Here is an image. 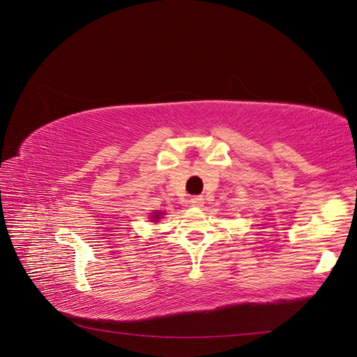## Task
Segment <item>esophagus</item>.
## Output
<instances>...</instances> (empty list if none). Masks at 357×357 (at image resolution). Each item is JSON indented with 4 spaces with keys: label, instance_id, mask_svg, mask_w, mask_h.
Wrapping results in <instances>:
<instances>
[{
    "label": "esophagus",
    "instance_id": "esophagus-1",
    "mask_svg": "<svg viewBox=\"0 0 357 357\" xmlns=\"http://www.w3.org/2000/svg\"><path fill=\"white\" fill-rule=\"evenodd\" d=\"M189 202H190V205H195V207H201V205L204 204V198L201 195H197V197H192L189 199Z\"/></svg>",
    "mask_w": 357,
    "mask_h": 357
}]
</instances>
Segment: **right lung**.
Wrapping results in <instances>:
<instances>
[{"instance_id": "1", "label": "right lung", "mask_w": 357, "mask_h": 357, "mask_svg": "<svg viewBox=\"0 0 357 357\" xmlns=\"http://www.w3.org/2000/svg\"><path fill=\"white\" fill-rule=\"evenodd\" d=\"M160 214L162 213H159V211H156V213H153V215H152V219H153V222H156L159 218H160Z\"/></svg>"}]
</instances>
